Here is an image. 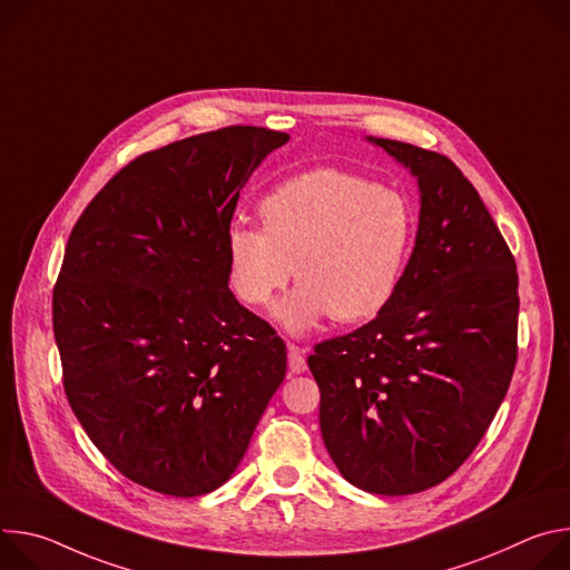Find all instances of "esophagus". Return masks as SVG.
Returning <instances> with one entry per match:
<instances>
[{
	"instance_id": "34e87169",
	"label": "esophagus",
	"mask_w": 570,
	"mask_h": 570,
	"mask_svg": "<svg viewBox=\"0 0 570 570\" xmlns=\"http://www.w3.org/2000/svg\"><path fill=\"white\" fill-rule=\"evenodd\" d=\"M288 370H291V374H302L306 370L304 350L297 345H288Z\"/></svg>"
}]
</instances>
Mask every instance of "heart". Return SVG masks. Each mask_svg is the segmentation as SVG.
<instances>
[{"label":"heart","instance_id":"obj_1","mask_svg":"<svg viewBox=\"0 0 570 570\" xmlns=\"http://www.w3.org/2000/svg\"><path fill=\"white\" fill-rule=\"evenodd\" d=\"M264 229L232 225L227 282L248 306H266L288 284L275 317L304 334L332 315L363 322L399 291L417 243V214L401 191L322 169L275 185L259 200Z\"/></svg>","mask_w":570,"mask_h":570}]
</instances>
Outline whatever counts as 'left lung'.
<instances>
[{
	"instance_id": "obj_1",
	"label": "left lung",
	"mask_w": 570,
	"mask_h": 570,
	"mask_svg": "<svg viewBox=\"0 0 570 570\" xmlns=\"http://www.w3.org/2000/svg\"><path fill=\"white\" fill-rule=\"evenodd\" d=\"M417 176L415 253L383 311L317 343L320 431L361 490L405 497L446 480L490 429L517 365V262L475 187L446 155L394 139Z\"/></svg>"
}]
</instances>
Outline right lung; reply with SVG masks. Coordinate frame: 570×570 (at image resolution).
<instances>
[{
	"label": "right lung",
	"mask_w": 570,
	"mask_h": 570,
	"mask_svg": "<svg viewBox=\"0 0 570 570\" xmlns=\"http://www.w3.org/2000/svg\"><path fill=\"white\" fill-rule=\"evenodd\" d=\"M286 132L227 126L148 150L76 220L53 286L67 401L104 458L203 497L246 455L286 345L227 288L238 194Z\"/></svg>",
	"instance_id": "obj_1"
}]
</instances>
